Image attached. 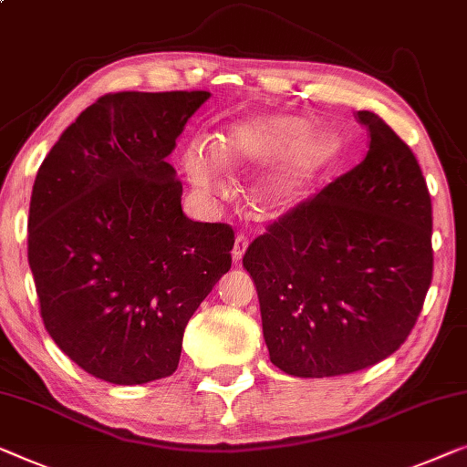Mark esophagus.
I'll list each match as a JSON object with an SVG mask.
<instances>
[{
	"label": "esophagus",
	"mask_w": 467,
	"mask_h": 467,
	"mask_svg": "<svg viewBox=\"0 0 467 467\" xmlns=\"http://www.w3.org/2000/svg\"><path fill=\"white\" fill-rule=\"evenodd\" d=\"M247 245H249V239L245 234H236V239H234V247H233V260L234 262H239L241 257H243V254H245V249H247Z\"/></svg>",
	"instance_id": "obj_1"
}]
</instances>
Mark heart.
Listing matches in <instances>:
<instances>
[{
  "label": "heart",
  "mask_w": 467,
  "mask_h": 467,
  "mask_svg": "<svg viewBox=\"0 0 467 467\" xmlns=\"http://www.w3.org/2000/svg\"><path fill=\"white\" fill-rule=\"evenodd\" d=\"M342 138L315 130L296 115H260L234 123L213 144L194 140L184 150V170L199 191L218 186L220 163L231 171L276 163L254 189V201L264 215H281L300 203L304 192L342 157Z\"/></svg>",
  "instance_id": "obj_1"
}]
</instances>
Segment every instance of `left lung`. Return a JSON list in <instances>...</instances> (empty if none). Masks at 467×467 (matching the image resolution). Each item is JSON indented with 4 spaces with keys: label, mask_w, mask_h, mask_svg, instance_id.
<instances>
[{
    "label": "left lung",
    "mask_w": 467,
    "mask_h": 467,
    "mask_svg": "<svg viewBox=\"0 0 467 467\" xmlns=\"http://www.w3.org/2000/svg\"><path fill=\"white\" fill-rule=\"evenodd\" d=\"M367 157L243 255L270 360L296 378L367 368L409 337L432 283V199L413 150L358 110Z\"/></svg>",
    "instance_id": "obj_1"
}]
</instances>
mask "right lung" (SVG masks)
Returning a JSON list of instances; mask_svg holds the SVG:
<instances>
[{"label": "right lung", "mask_w": 467, "mask_h": 467, "mask_svg": "<svg viewBox=\"0 0 467 467\" xmlns=\"http://www.w3.org/2000/svg\"><path fill=\"white\" fill-rule=\"evenodd\" d=\"M207 99L104 94L35 178L29 266L41 318L73 363L109 384L176 371L186 325L231 270L233 228L186 218L165 161Z\"/></svg>", "instance_id": "obj_1"}]
</instances>
